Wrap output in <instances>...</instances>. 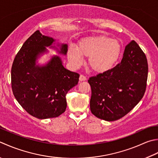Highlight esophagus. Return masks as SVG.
Returning a JSON list of instances; mask_svg holds the SVG:
<instances>
[{"label": "esophagus", "instance_id": "1", "mask_svg": "<svg viewBox=\"0 0 158 158\" xmlns=\"http://www.w3.org/2000/svg\"><path fill=\"white\" fill-rule=\"evenodd\" d=\"M87 79V78H86V77L83 75H81L79 77V81H85V80Z\"/></svg>", "mask_w": 158, "mask_h": 158}]
</instances>
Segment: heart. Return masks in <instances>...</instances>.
<instances>
[{
	"label": "heart",
	"mask_w": 158,
	"mask_h": 158,
	"mask_svg": "<svg viewBox=\"0 0 158 158\" xmlns=\"http://www.w3.org/2000/svg\"><path fill=\"white\" fill-rule=\"evenodd\" d=\"M121 45L118 40L104 35L89 36L80 40L77 48L70 46L67 57L75 68L83 64V56L89 57L91 69L101 73L112 69L119 59Z\"/></svg>",
	"instance_id": "b5f03b06"
}]
</instances>
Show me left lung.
Listing matches in <instances>:
<instances>
[{"instance_id": "left-lung-1", "label": "left lung", "mask_w": 158, "mask_h": 158, "mask_svg": "<svg viewBox=\"0 0 158 158\" xmlns=\"http://www.w3.org/2000/svg\"><path fill=\"white\" fill-rule=\"evenodd\" d=\"M147 76L146 55L133 40L126 46L120 64L88 79L92 113L106 121L121 118L143 97Z\"/></svg>"}]
</instances>
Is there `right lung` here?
Listing matches in <instances>:
<instances>
[{"label":"right lung","mask_w":158,"mask_h":158,"mask_svg":"<svg viewBox=\"0 0 158 158\" xmlns=\"http://www.w3.org/2000/svg\"><path fill=\"white\" fill-rule=\"evenodd\" d=\"M55 41L36 31L24 43L12 64L11 88L15 99L39 119L63 114L67 106V92L79 81V74L65 69L58 55H52L44 64H38L39 59L48 52L46 47L66 55L68 45Z\"/></svg>","instance_id":"1"}]
</instances>
